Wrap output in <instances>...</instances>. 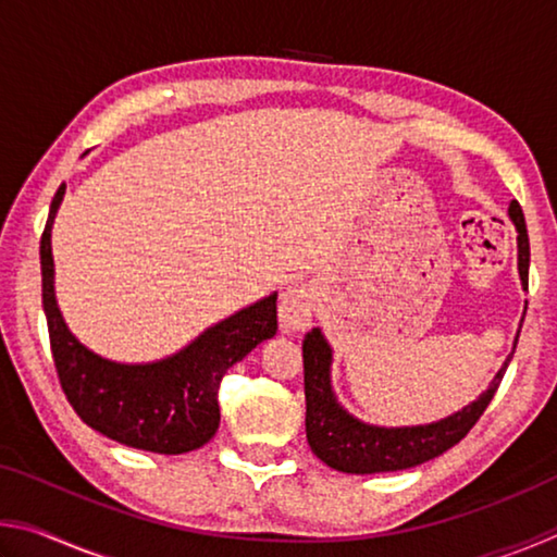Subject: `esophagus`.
<instances>
[{"label":"esophagus","mask_w":557,"mask_h":557,"mask_svg":"<svg viewBox=\"0 0 557 557\" xmlns=\"http://www.w3.org/2000/svg\"><path fill=\"white\" fill-rule=\"evenodd\" d=\"M317 289L312 285L289 287L280 301V324L287 332H305L317 312Z\"/></svg>","instance_id":"obj_1"}]
</instances>
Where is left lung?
<instances>
[{"instance_id":"8db88e82","label":"left lung","mask_w":557,"mask_h":557,"mask_svg":"<svg viewBox=\"0 0 557 557\" xmlns=\"http://www.w3.org/2000/svg\"><path fill=\"white\" fill-rule=\"evenodd\" d=\"M508 215L518 231V275L521 285L528 289V248L525 219L518 201L508 206ZM525 317V312H523ZM521 334V329H518ZM518 342V336H516ZM513 342V351H516ZM513 351L508 354L506 363L498 369L488 388L479 395L467 408L457 410L445 420L430 422V425L412 428H379L354 418L338 405L332 391V346L326 344L322 329H312L301 342V358H305V398H307V442L314 455L326 467L346 474H379V471H398L418 467L422 461L440 457L442 451L455 447L467 432L476 425L486 405L492 403L494 393L502 383L506 366Z\"/></svg>"}]
</instances>
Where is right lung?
<instances>
[{"mask_svg": "<svg viewBox=\"0 0 557 557\" xmlns=\"http://www.w3.org/2000/svg\"><path fill=\"white\" fill-rule=\"evenodd\" d=\"M63 194L65 184L51 201L39 252L44 314L65 398L88 428L120 445L157 455L203 447L219 430V388L225 371L277 332V292L209 326L162 361H108L71 334L55 305L51 228Z\"/></svg>", "mask_w": 557, "mask_h": 557, "instance_id": "1", "label": "right lung"}]
</instances>
